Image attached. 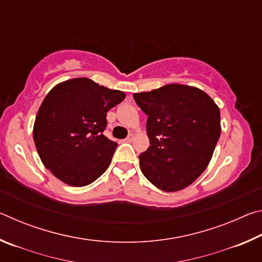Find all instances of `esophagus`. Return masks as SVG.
Returning <instances> with one entry per match:
<instances>
[{
    "label": "esophagus",
    "mask_w": 262,
    "mask_h": 262,
    "mask_svg": "<svg viewBox=\"0 0 262 262\" xmlns=\"http://www.w3.org/2000/svg\"><path fill=\"white\" fill-rule=\"evenodd\" d=\"M133 140H134V135L133 134H129L126 137V142H132Z\"/></svg>",
    "instance_id": "obj_1"
}]
</instances>
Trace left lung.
<instances>
[{
    "label": "left lung",
    "instance_id": "8db88e82",
    "mask_svg": "<svg viewBox=\"0 0 262 262\" xmlns=\"http://www.w3.org/2000/svg\"><path fill=\"white\" fill-rule=\"evenodd\" d=\"M133 97L148 115L150 147L139 156L142 173L164 192L187 187L214 154L221 135L220 108L206 92L181 84Z\"/></svg>",
    "mask_w": 262,
    "mask_h": 262
}]
</instances>
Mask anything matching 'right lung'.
Returning a JSON list of instances; mask_svg holds the SVG:
<instances>
[{"label":"right lung","instance_id":"1","mask_svg":"<svg viewBox=\"0 0 262 262\" xmlns=\"http://www.w3.org/2000/svg\"><path fill=\"white\" fill-rule=\"evenodd\" d=\"M89 78H74L48 92L38 111L33 139L43 165L70 186H86L107 170L118 143L103 132L106 115L125 99Z\"/></svg>","mask_w":262,"mask_h":262}]
</instances>
